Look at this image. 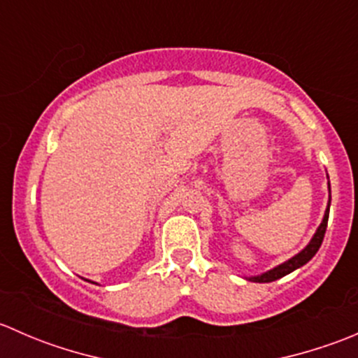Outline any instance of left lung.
Segmentation results:
<instances>
[{
	"instance_id": "1",
	"label": "left lung",
	"mask_w": 358,
	"mask_h": 358,
	"mask_svg": "<svg viewBox=\"0 0 358 358\" xmlns=\"http://www.w3.org/2000/svg\"><path fill=\"white\" fill-rule=\"evenodd\" d=\"M327 180H329V176H327ZM327 189H329V201H327L326 213H324L322 223L317 227L315 234H313V237L310 239V243L306 244V246L303 248L298 255H294L292 258L287 259V262L280 263V265L273 266V268L266 270V272L259 273V275L246 277L248 280H251V282H273V280H277V279H280V277L287 275V273L294 272V270L299 268V266L306 265V263H308L310 259L315 256V252L319 251L320 244H322V241H324V234H326V229H327V220H329V208H331V185L329 183H327Z\"/></svg>"
}]
</instances>
